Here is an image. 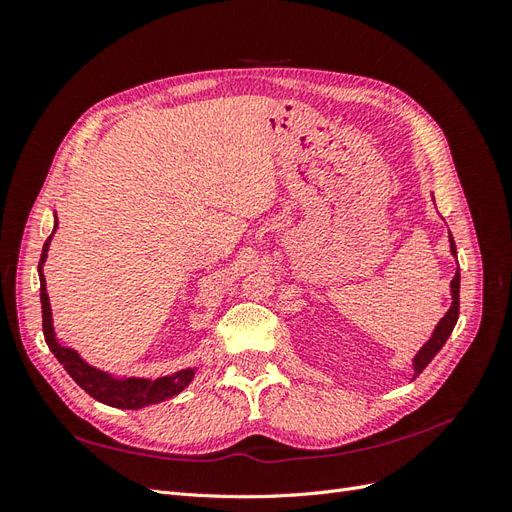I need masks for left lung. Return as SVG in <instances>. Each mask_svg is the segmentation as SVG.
<instances>
[{
    "label": "left lung",
    "mask_w": 512,
    "mask_h": 512,
    "mask_svg": "<svg viewBox=\"0 0 512 512\" xmlns=\"http://www.w3.org/2000/svg\"><path fill=\"white\" fill-rule=\"evenodd\" d=\"M448 239H451V252L457 258V247H455L453 235H448ZM459 277L461 275H459V267H457V273H455L453 282H451V294H453L451 309H448L446 316L438 322V327H436V331H433V335L429 337V342L421 350H418V354L414 356V363H412L414 365V378L421 374V371L431 363L433 356L440 352V348L446 344L448 335H451L453 329H455L457 318H459Z\"/></svg>",
    "instance_id": "left-lung-1"
}]
</instances>
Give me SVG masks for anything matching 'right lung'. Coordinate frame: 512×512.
<instances>
[{
  "label": "right lung",
  "mask_w": 512,
  "mask_h": 512,
  "mask_svg": "<svg viewBox=\"0 0 512 512\" xmlns=\"http://www.w3.org/2000/svg\"><path fill=\"white\" fill-rule=\"evenodd\" d=\"M55 228H57V218H55ZM53 228V232H55ZM46 239L42 247V256H40V303H42V331L46 346L51 348L55 354V359L64 365V369L72 376V380L81 386L85 393H89L94 399H98L100 404L121 408V410H138L151 404H160V401L179 395L185 386H188L194 378V369H181L175 371V374L156 378V380H147V378H126V380H117L111 374H104V371L87 365L76 350L59 346L55 331H53V318H51V303H49V294H46V282L42 275V265L46 260V252H49V245L53 239Z\"/></svg>",
  "instance_id": "1"
}]
</instances>
